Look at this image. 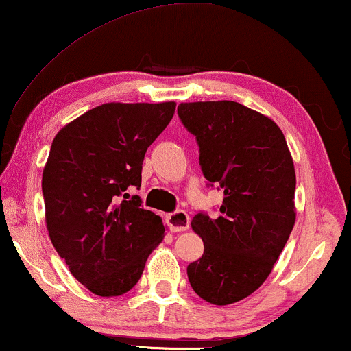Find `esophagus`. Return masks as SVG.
<instances>
[{"label":"esophagus","mask_w":351,"mask_h":351,"mask_svg":"<svg viewBox=\"0 0 351 351\" xmlns=\"http://www.w3.org/2000/svg\"><path fill=\"white\" fill-rule=\"evenodd\" d=\"M167 225H169L171 232L179 233V232H185L190 227V217L185 210H176V213L169 214L166 217Z\"/></svg>","instance_id":"obj_1"}]
</instances>
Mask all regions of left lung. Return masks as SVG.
Returning <instances> with one entry per match:
<instances>
[{"label": "left lung", "instance_id": "left-lung-1", "mask_svg": "<svg viewBox=\"0 0 351 351\" xmlns=\"http://www.w3.org/2000/svg\"><path fill=\"white\" fill-rule=\"evenodd\" d=\"M177 113L204 177L223 190L217 219L191 220L204 254L186 268L190 285L209 304H234L263 285L294 228V161L280 126L241 104L184 102Z\"/></svg>", "mask_w": 351, "mask_h": 351}]
</instances>
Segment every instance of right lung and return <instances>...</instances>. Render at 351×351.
<instances>
[{
	"mask_svg": "<svg viewBox=\"0 0 351 351\" xmlns=\"http://www.w3.org/2000/svg\"><path fill=\"white\" fill-rule=\"evenodd\" d=\"M174 112L176 102L104 104L52 141L43 169L47 233L71 275L95 295L131 291L165 238L160 215L126 191L141 186L147 148Z\"/></svg>",
	"mask_w": 351,
	"mask_h": 351,
	"instance_id": "1",
	"label": "right lung"
}]
</instances>
